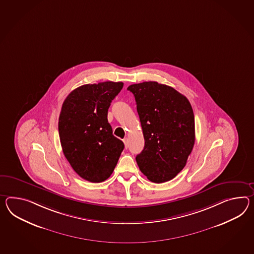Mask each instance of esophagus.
Instances as JSON below:
<instances>
[{
  "label": "esophagus",
  "instance_id": "esophagus-1",
  "mask_svg": "<svg viewBox=\"0 0 254 254\" xmlns=\"http://www.w3.org/2000/svg\"><path fill=\"white\" fill-rule=\"evenodd\" d=\"M123 141H124L126 149H127V148H128V144H129V139H128L127 137H125L124 139H123Z\"/></svg>",
  "mask_w": 254,
  "mask_h": 254
}]
</instances>
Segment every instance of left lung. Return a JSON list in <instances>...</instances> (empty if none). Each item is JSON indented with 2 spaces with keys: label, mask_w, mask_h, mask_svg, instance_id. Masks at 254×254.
I'll return each instance as SVG.
<instances>
[{
  "label": "left lung",
  "mask_w": 254,
  "mask_h": 254,
  "mask_svg": "<svg viewBox=\"0 0 254 254\" xmlns=\"http://www.w3.org/2000/svg\"><path fill=\"white\" fill-rule=\"evenodd\" d=\"M127 90L134 94L145 146L136 161L147 178L161 184L185 168L194 145V117L190 102L173 87L144 81Z\"/></svg>",
  "instance_id": "left-lung-1"
}]
</instances>
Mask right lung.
<instances>
[{
  "label": "right lung",
  "mask_w": 254,
  "mask_h": 254,
  "mask_svg": "<svg viewBox=\"0 0 254 254\" xmlns=\"http://www.w3.org/2000/svg\"><path fill=\"white\" fill-rule=\"evenodd\" d=\"M123 85L120 81L84 84L63 102L59 118L62 150L82 179L92 183L108 179L124 149L107 120L112 100Z\"/></svg>",
  "instance_id": "1"
}]
</instances>
